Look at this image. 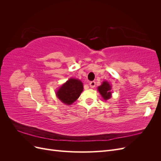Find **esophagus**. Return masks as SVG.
<instances>
[{"label": "esophagus", "mask_w": 161, "mask_h": 161, "mask_svg": "<svg viewBox=\"0 0 161 161\" xmlns=\"http://www.w3.org/2000/svg\"><path fill=\"white\" fill-rule=\"evenodd\" d=\"M89 86L91 88H94L95 86V81H91L89 82Z\"/></svg>", "instance_id": "obj_1"}]
</instances>
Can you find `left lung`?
<instances>
[{"instance_id": "left-lung-1", "label": "left lung", "mask_w": 161, "mask_h": 161, "mask_svg": "<svg viewBox=\"0 0 161 161\" xmlns=\"http://www.w3.org/2000/svg\"><path fill=\"white\" fill-rule=\"evenodd\" d=\"M97 90L105 101L109 99L111 97V86L108 81H103L102 85L98 86Z\"/></svg>"}]
</instances>
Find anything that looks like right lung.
<instances>
[{
    "label": "right lung",
    "instance_id": "obj_1",
    "mask_svg": "<svg viewBox=\"0 0 161 161\" xmlns=\"http://www.w3.org/2000/svg\"><path fill=\"white\" fill-rule=\"evenodd\" d=\"M83 91L82 82L76 79H70L56 92V96L63 103L71 105L79 98Z\"/></svg>",
    "mask_w": 161,
    "mask_h": 161
}]
</instances>
